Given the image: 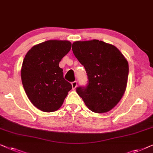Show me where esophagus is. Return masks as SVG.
Returning <instances> with one entry per match:
<instances>
[{
    "mask_svg": "<svg viewBox=\"0 0 153 153\" xmlns=\"http://www.w3.org/2000/svg\"><path fill=\"white\" fill-rule=\"evenodd\" d=\"M71 85H72L73 89H75L77 87V82H76V81H74V82H73L72 83H71Z\"/></svg>",
    "mask_w": 153,
    "mask_h": 153,
    "instance_id": "obj_1",
    "label": "esophagus"
}]
</instances>
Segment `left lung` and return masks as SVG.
I'll list each match as a JSON object with an SVG mask.
<instances>
[{
	"instance_id": "left-lung-1",
	"label": "left lung",
	"mask_w": 153,
	"mask_h": 153,
	"mask_svg": "<svg viewBox=\"0 0 153 153\" xmlns=\"http://www.w3.org/2000/svg\"><path fill=\"white\" fill-rule=\"evenodd\" d=\"M72 50L88 76L86 87L76 91L94 113H107L121 100L127 88L129 64L120 51L99 40L75 41Z\"/></svg>"
}]
</instances>
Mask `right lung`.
Instances as JSON below:
<instances>
[{
  "instance_id": "obj_1",
  "label": "right lung",
  "mask_w": 153,
  "mask_h": 153,
  "mask_svg": "<svg viewBox=\"0 0 153 153\" xmlns=\"http://www.w3.org/2000/svg\"><path fill=\"white\" fill-rule=\"evenodd\" d=\"M71 48L68 40H50L36 45L26 53L21 69L22 85L30 102L40 111H57L72 89L59 66Z\"/></svg>"
}]
</instances>
